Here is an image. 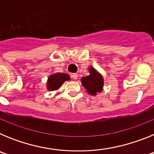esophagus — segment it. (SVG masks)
I'll return each mask as SVG.
<instances>
[{"label": "esophagus", "instance_id": "1", "mask_svg": "<svg viewBox=\"0 0 154 154\" xmlns=\"http://www.w3.org/2000/svg\"><path fill=\"white\" fill-rule=\"evenodd\" d=\"M78 77H79V75L77 73H74V74L72 75V78L73 79H78Z\"/></svg>", "mask_w": 154, "mask_h": 154}]
</instances>
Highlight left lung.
<instances>
[{
    "label": "left lung",
    "mask_w": 154,
    "mask_h": 154,
    "mask_svg": "<svg viewBox=\"0 0 154 154\" xmlns=\"http://www.w3.org/2000/svg\"><path fill=\"white\" fill-rule=\"evenodd\" d=\"M89 75L82 78V84L88 93L92 96H96L98 92L103 90L104 80L101 74L98 72L93 67H89Z\"/></svg>",
    "instance_id": "8db88e82"
}]
</instances>
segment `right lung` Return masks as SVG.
<instances>
[{
    "instance_id": "add662e5",
    "label": "right lung",
    "mask_w": 154,
    "mask_h": 154,
    "mask_svg": "<svg viewBox=\"0 0 154 154\" xmlns=\"http://www.w3.org/2000/svg\"><path fill=\"white\" fill-rule=\"evenodd\" d=\"M70 76L66 73H55L49 75L47 82V89L49 91L58 89L65 81H69Z\"/></svg>"
}]
</instances>
